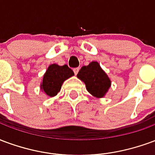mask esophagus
<instances>
[{
	"label": "esophagus",
	"instance_id": "obj_1",
	"mask_svg": "<svg viewBox=\"0 0 155 155\" xmlns=\"http://www.w3.org/2000/svg\"><path fill=\"white\" fill-rule=\"evenodd\" d=\"M78 71H79V68H74V69H73V72H74V73H75V75L78 74Z\"/></svg>",
	"mask_w": 155,
	"mask_h": 155
}]
</instances>
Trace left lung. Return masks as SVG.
I'll return each instance as SVG.
<instances>
[{
	"mask_svg": "<svg viewBox=\"0 0 155 155\" xmlns=\"http://www.w3.org/2000/svg\"><path fill=\"white\" fill-rule=\"evenodd\" d=\"M77 77L85 83L87 91L94 97H104L111 86L108 75L96 61L82 67Z\"/></svg>",
	"mask_w": 155,
	"mask_h": 155,
	"instance_id": "8db88e82",
	"label": "left lung"
}]
</instances>
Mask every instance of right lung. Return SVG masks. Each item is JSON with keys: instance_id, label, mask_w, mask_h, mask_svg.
Listing matches in <instances>:
<instances>
[{"instance_id": "right-lung-1", "label": "right lung", "mask_w": 155, "mask_h": 155, "mask_svg": "<svg viewBox=\"0 0 155 155\" xmlns=\"http://www.w3.org/2000/svg\"><path fill=\"white\" fill-rule=\"evenodd\" d=\"M73 76H74V73L68 65L50 64L44 75L40 88L46 96L50 97H55L60 91L63 83Z\"/></svg>"}]
</instances>
